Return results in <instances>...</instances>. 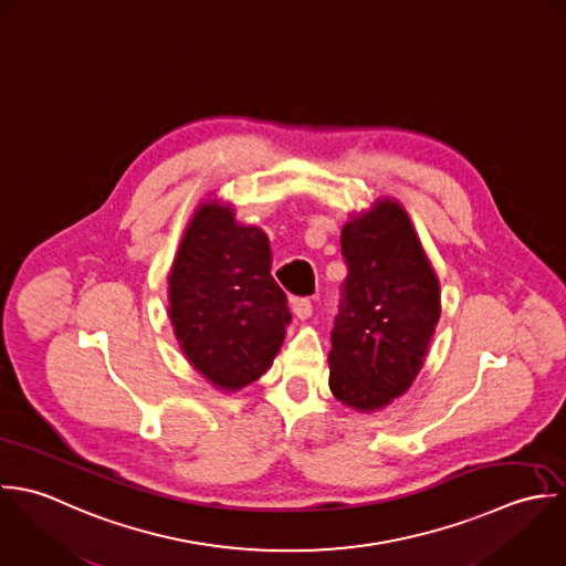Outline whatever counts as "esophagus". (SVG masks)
<instances>
[{
    "label": "esophagus",
    "mask_w": 566,
    "mask_h": 566,
    "mask_svg": "<svg viewBox=\"0 0 566 566\" xmlns=\"http://www.w3.org/2000/svg\"><path fill=\"white\" fill-rule=\"evenodd\" d=\"M291 308L300 319H308L313 315V302L308 297H293Z\"/></svg>",
    "instance_id": "34e87169"
}]
</instances>
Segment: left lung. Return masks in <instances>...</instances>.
Here are the masks:
<instances>
[{
    "mask_svg": "<svg viewBox=\"0 0 566 566\" xmlns=\"http://www.w3.org/2000/svg\"><path fill=\"white\" fill-rule=\"evenodd\" d=\"M347 277L331 333V389L374 411L416 380L440 322V282L398 201H378L340 229Z\"/></svg>",
    "mask_w": 566,
    "mask_h": 566,
    "instance_id": "8db88e82",
    "label": "left lung"
}]
</instances>
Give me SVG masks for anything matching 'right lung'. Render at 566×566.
Instances as JSON below:
<instances>
[{"label": "right lung", "mask_w": 566, "mask_h": 566, "mask_svg": "<svg viewBox=\"0 0 566 566\" xmlns=\"http://www.w3.org/2000/svg\"><path fill=\"white\" fill-rule=\"evenodd\" d=\"M168 284L175 337L212 385L235 391L271 367L291 311L271 275L260 227L235 223L229 206L203 203L181 238Z\"/></svg>", "instance_id": "right-lung-1"}]
</instances>
